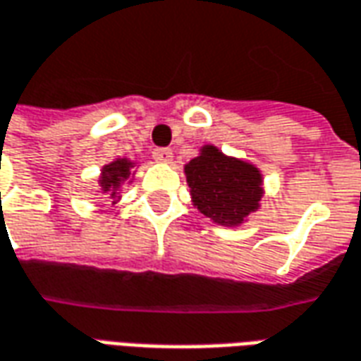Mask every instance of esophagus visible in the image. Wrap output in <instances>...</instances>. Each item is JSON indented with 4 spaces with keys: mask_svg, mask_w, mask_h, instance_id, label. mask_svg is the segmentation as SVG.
<instances>
[{
    "mask_svg": "<svg viewBox=\"0 0 361 361\" xmlns=\"http://www.w3.org/2000/svg\"><path fill=\"white\" fill-rule=\"evenodd\" d=\"M172 148H154L152 150V158L156 162H172Z\"/></svg>",
    "mask_w": 361,
    "mask_h": 361,
    "instance_id": "esophagus-1",
    "label": "esophagus"
}]
</instances>
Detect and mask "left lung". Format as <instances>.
Wrapping results in <instances>:
<instances>
[{"mask_svg":"<svg viewBox=\"0 0 361 361\" xmlns=\"http://www.w3.org/2000/svg\"><path fill=\"white\" fill-rule=\"evenodd\" d=\"M193 205L215 223L240 224L262 197V178L256 168L226 158L215 146H205L185 166Z\"/></svg>","mask_w":361,"mask_h":361,"instance_id":"left-lung-1","label":"left lung"}]
</instances>
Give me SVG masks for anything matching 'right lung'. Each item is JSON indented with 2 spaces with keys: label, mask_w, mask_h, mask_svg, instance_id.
Segmentation results:
<instances>
[{
  "label": "right lung",
  "mask_w": 361,
  "mask_h": 361,
  "mask_svg": "<svg viewBox=\"0 0 361 361\" xmlns=\"http://www.w3.org/2000/svg\"><path fill=\"white\" fill-rule=\"evenodd\" d=\"M128 168H130V162H127V160H117V162L105 166L102 176L103 189L109 191L113 188V193H115V188L119 185L121 180H127L128 178Z\"/></svg>",
  "instance_id": "1"
}]
</instances>
